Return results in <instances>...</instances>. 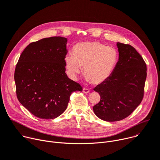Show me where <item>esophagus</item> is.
Returning a JSON list of instances; mask_svg holds the SVG:
<instances>
[{"label":"esophagus","mask_w":160,"mask_h":160,"mask_svg":"<svg viewBox=\"0 0 160 160\" xmlns=\"http://www.w3.org/2000/svg\"><path fill=\"white\" fill-rule=\"evenodd\" d=\"M83 92L84 93H89L90 92V90L89 89H87V88H83Z\"/></svg>","instance_id":"esophagus-1"}]
</instances>
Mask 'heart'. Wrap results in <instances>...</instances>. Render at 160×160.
<instances>
[{
    "label": "heart",
    "mask_w": 160,
    "mask_h": 160,
    "mask_svg": "<svg viewBox=\"0 0 160 160\" xmlns=\"http://www.w3.org/2000/svg\"><path fill=\"white\" fill-rule=\"evenodd\" d=\"M118 57L116 48L99 42H80L73 46L72 55H67L64 62L71 77L76 78L83 68V75L88 81L100 84L111 76Z\"/></svg>",
    "instance_id": "obj_1"
}]
</instances>
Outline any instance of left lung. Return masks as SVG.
<instances>
[{
    "label": "left lung",
    "mask_w": 160,
    "mask_h": 160,
    "mask_svg": "<svg viewBox=\"0 0 160 160\" xmlns=\"http://www.w3.org/2000/svg\"><path fill=\"white\" fill-rule=\"evenodd\" d=\"M119 59L111 76L93 89L100 101L93 107L94 114L107 122L122 120L142 102L147 77V66L142 57L129 44H116Z\"/></svg>",
    "instance_id": "8db88e82"
}]
</instances>
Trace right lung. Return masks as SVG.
Wrapping results in <instances>:
<instances>
[{
    "label": "right lung",
    "instance_id": "obj_1",
    "mask_svg": "<svg viewBox=\"0 0 160 160\" xmlns=\"http://www.w3.org/2000/svg\"><path fill=\"white\" fill-rule=\"evenodd\" d=\"M67 42L66 38L52 37L31 42L17 63V98L37 118H57L66 109L71 94L82 90L65 72Z\"/></svg>",
    "mask_w": 160,
    "mask_h": 160
}]
</instances>
